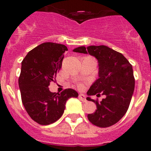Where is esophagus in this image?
Listing matches in <instances>:
<instances>
[{
  "label": "esophagus",
  "instance_id": "obj_1",
  "mask_svg": "<svg viewBox=\"0 0 151 151\" xmlns=\"http://www.w3.org/2000/svg\"><path fill=\"white\" fill-rule=\"evenodd\" d=\"M78 97H79V99L81 100V101H83V102H86V101H87V100H86V97H85V94H79V95H78Z\"/></svg>",
  "mask_w": 151,
  "mask_h": 151
}]
</instances>
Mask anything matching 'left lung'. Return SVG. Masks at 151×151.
<instances>
[{"instance_id":"1","label":"left lung","mask_w":151,"mask_h":151,"mask_svg":"<svg viewBox=\"0 0 151 151\" xmlns=\"http://www.w3.org/2000/svg\"><path fill=\"white\" fill-rule=\"evenodd\" d=\"M73 51L88 54L98 61L99 78L87 94L97 97L102 94L105 98L98 102L87 97L97 106L96 111L88 114V119L96 126L110 127L120 120L129 109L134 89L132 66L121 53L105 45L81 46Z\"/></svg>"}]
</instances>
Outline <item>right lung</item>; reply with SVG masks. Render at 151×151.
<instances>
[{
	"label": "right lung",
	"mask_w": 151,
	"mask_h": 151,
	"mask_svg": "<svg viewBox=\"0 0 151 151\" xmlns=\"http://www.w3.org/2000/svg\"><path fill=\"white\" fill-rule=\"evenodd\" d=\"M64 45L45 42L29 52L22 61L19 87L24 107L29 116L40 125H50L63 114L66 103L78 94L72 88L60 94L51 92L48 86L62 66Z\"/></svg>",
	"instance_id": "add662e5"
}]
</instances>
